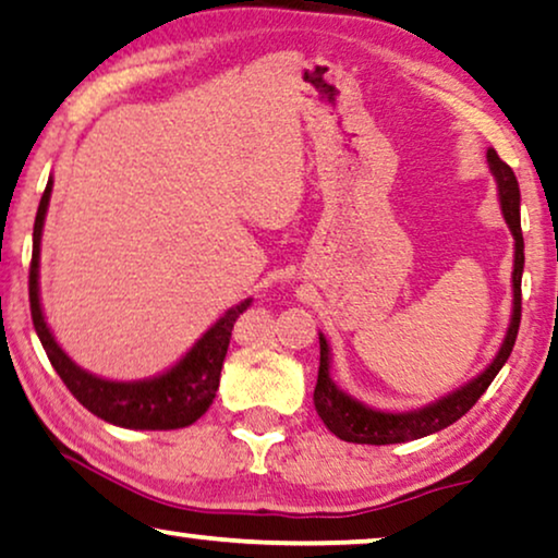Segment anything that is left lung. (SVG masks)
Here are the masks:
<instances>
[{
	"mask_svg": "<svg viewBox=\"0 0 558 558\" xmlns=\"http://www.w3.org/2000/svg\"><path fill=\"white\" fill-rule=\"evenodd\" d=\"M487 162L497 178V189H500V206L508 221L512 236H515V270H512V322L505 337L500 352L493 360L485 373L474 377L470 385H464L462 390L451 392L439 403L421 408V411L411 413H383L373 411V408L356 403L354 398H349L341 392L329 377V344L324 337H318L322 344V360H318V380L314 390V403L316 413L322 415L326 428L333 436H339L341 441L352 444H403L415 441L423 436L436 434V430L451 426V423L462 418L470 408L482 398V392L489 388V383L495 380V375L500 373L505 362L515 347L518 326H521V278H523V232H521V189H518L515 173L508 162L500 160V155L495 150H487Z\"/></svg>",
	"mask_w": 558,
	"mask_h": 558,
	"instance_id": "1",
	"label": "left lung"
}]
</instances>
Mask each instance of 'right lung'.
<instances>
[{
  "instance_id": "right-lung-1",
  "label": "right lung",
  "mask_w": 558,
  "mask_h": 558,
  "mask_svg": "<svg viewBox=\"0 0 558 558\" xmlns=\"http://www.w3.org/2000/svg\"><path fill=\"white\" fill-rule=\"evenodd\" d=\"M50 189L53 181H48L43 191L40 206H37V217L33 227V263H29V314H33V326L40 337V344L46 349L50 365L65 388L73 392V398L81 405L88 408L101 421L114 423L122 428H140V430H170L183 428L196 423L202 415L209 411L217 396L221 365L232 339L234 322L240 318L242 311H247L250 301H242L240 306L227 311L202 339L193 344L189 354L166 375L155 377V380L143 383H111L101 377L88 375L86 369L73 365L65 356L61 347L56 344L53 333H50L46 318H43L40 295H37V259H40V232L43 221H46Z\"/></svg>"
}]
</instances>
